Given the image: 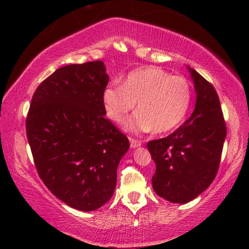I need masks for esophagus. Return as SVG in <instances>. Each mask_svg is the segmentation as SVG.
Returning a JSON list of instances; mask_svg holds the SVG:
<instances>
[{
    "instance_id": "34e87169",
    "label": "esophagus",
    "mask_w": 249,
    "mask_h": 249,
    "mask_svg": "<svg viewBox=\"0 0 249 249\" xmlns=\"http://www.w3.org/2000/svg\"><path fill=\"white\" fill-rule=\"evenodd\" d=\"M129 143H131V147L132 148H136V147H140V146L142 145V143L140 141H136L134 139H129Z\"/></svg>"
}]
</instances>
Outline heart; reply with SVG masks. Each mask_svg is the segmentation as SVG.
<instances>
[{
  "label": "heart",
  "mask_w": 249,
  "mask_h": 249,
  "mask_svg": "<svg viewBox=\"0 0 249 249\" xmlns=\"http://www.w3.org/2000/svg\"><path fill=\"white\" fill-rule=\"evenodd\" d=\"M136 102L140 110L125 121L126 131L169 132L183 122L188 112L191 82L157 66H146L132 71L123 85L110 84L103 92L106 114L116 123L124 121Z\"/></svg>",
  "instance_id": "b5f03b06"
}]
</instances>
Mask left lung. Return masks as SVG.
Wrapping results in <instances>:
<instances>
[{
  "mask_svg": "<svg viewBox=\"0 0 249 249\" xmlns=\"http://www.w3.org/2000/svg\"><path fill=\"white\" fill-rule=\"evenodd\" d=\"M187 69L196 93L194 112L171 135L147 143L156 164L154 191L177 204L195 199L213 183L226 139V124L214 86L195 70Z\"/></svg>",
  "mask_w": 249,
  "mask_h": 249,
  "instance_id": "obj_1",
  "label": "left lung"
}]
</instances>
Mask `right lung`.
<instances>
[{"label": "right lung", "instance_id": "add662e5", "mask_svg": "<svg viewBox=\"0 0 249 249\" xmlns=\"http://www.w3.org/2000/svg\"><path fill=\"white\" fill-rule=\"evenodd\" d=\"M102 61L57 69L35 90L26 135L45 186L70 207L92 212L113 196L117 166L129 148L106 120Z\"/></svg>", "mask_w": 249, "mask_h": 249}]
</instances>
